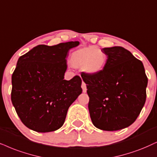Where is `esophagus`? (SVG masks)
<instances>
[{
	"instance_id": "esophagus-1",
	"label": "esophagus",
	"mask_w": 157,
	"mask_h": 157,
	"mask_svg": "<svg viewBox=\"0 0 157 157\" xmlns=\"http://www.w3.org/2000/svg\"><path fill=\"white\" fill-rule=\"evenodd\" d=\"M82 88L83 93H86V91H87L86 85H85V83L84 82H82Z\"/></svg>"
}]
</instances>
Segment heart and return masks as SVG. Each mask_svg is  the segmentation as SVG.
<instances>
[{
	"label": "heart",
	"mask_w": 157,
	"mask_h": 157,
	"mask_svg": "<svg viewBox=\"0 0 157 157\" xmlns=\"http://www.w3.org/2000/svg\"><path fill=\"white\" fill-rule=\"evenodd\" d=\"M106 63V55L96 46L85 47L73 52L70 64L75 68H82L86 74L93 75L101 72Z\"/></svg>",
	"instance_id": "b5f03b06"
}]
</instances>
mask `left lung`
Instances as JSON below:
<instances>
[{
  "mask_svg": "<svg viewBox=\"0 0 157 157\" xmlns=\"http://www.w3.org/2000/svg\"><path fill=\"white\" fill-rule=\"evenodd\" d=\"M107 59L97 75H81L87 86L88 109L96 128L115 131L128 128L141 112L148 78L143 63L121 46L101 49Z\"/></svg>",
  "mask_w": 157,
  "mask_h": 157,
  "instance_id": "obj_1",
  "label": "left lung"
}]
</instances>
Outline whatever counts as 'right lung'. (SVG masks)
Masks as SVG:
<instances>
[{"mask_svg":"<svg viewBox=\"0 0 157 157\" xmlns=\"http://www.w3.org/2000/svg\"><path fill=\"white\" fill-rule=\"evenodd\" d=\"M79 41L38 45L18 59L11 77V101L26 127L38 132L64 124L69 107L82 93V80L64 79L67 58Z\"/></svg>","mask_w":157,"mask_h":157,"instance_id":"right-lung-1","label":"right lung"}]
</instances>
